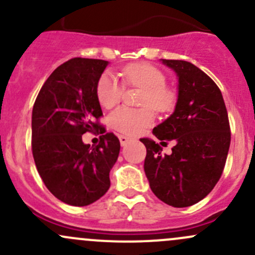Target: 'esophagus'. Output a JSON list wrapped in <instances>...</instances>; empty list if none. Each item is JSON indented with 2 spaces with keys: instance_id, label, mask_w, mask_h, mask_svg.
<instances>
[{
  "instance_id": "esophagus-1",
  "label": "esophagus",
  "mask_w": 255,
  "mask_h": 255,
  "mask_svg": "<svg viewBox=\"0 0 255 255\" xmlns=\"http://www.w3.org/2000/svg\"><path fill=\"white\" fill-rule=\"evenodd\" d=\"M119 139H120V142H121V146H125V145L130 140V139L126 135H120Z\"/></svg>"
}]
</instances>
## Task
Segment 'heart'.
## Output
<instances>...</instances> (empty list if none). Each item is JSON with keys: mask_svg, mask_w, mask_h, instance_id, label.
<instances>
[{"mask_svg": "<svg viewBox=\"0 0 255 255\" xmlns=\"http://www.w3.org/2000/svg\"><path fill=\"white\" fill-rule=\"evenodd\" d=\"M123 81L127 85L140 87L144 89L141 104L150 106L157 113H168L174 109L177 93L166 87V76L161 70L149 64H132L123 69ZM97 98L100 105L111 108L120 102L123 93V86L113 72L105 71L97 82ZM153 115L150 109H130L121 106L109 116L111 127L119 132L136 135L151 126Z\"/></svg>", "mask_w": 255, "mask_h": 255, "instance_id": "heart-1", "label": "heart"}]
</instances>
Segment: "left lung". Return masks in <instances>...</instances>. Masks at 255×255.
Returning <instances> with one entry per match:
<instances>
[{"mask_svg": "<svg viewBox=\"0 0 255 255\" xmlns=\"http://www.w3.org/2000/svg\"><path fill=\"white\" fill-rule=\"evenodd\" d=\"M175 72L178 98L174 111L153 128L159 144L174 140L170 155L149 138L144 170L152 192L177 208L200 202L222 175L231 133L222 92L208 75L185 60L161 59Z\"/></svg>", "mask_w": 255, "mask_h": 255, "instance_id": "8db88e82", "label": "left lung"}]
</instances>
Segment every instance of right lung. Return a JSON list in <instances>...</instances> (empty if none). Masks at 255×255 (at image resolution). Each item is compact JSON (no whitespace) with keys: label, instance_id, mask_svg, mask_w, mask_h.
Instances as JSON below:
<instances>
[{"label":"right lung","instance_id":"right-lung-1","mask_svg":"<svg viewBox=\"0 0 255 255\" xmlns=\"http://www.w3.org/2000/svg\"><path fill=\"white\" fill-rule=\"evenodd\" d=\"M109 61L74 58L47 78L32 109V155L47 189L70 206L96 202L110 187V170L120 153L113 133L97 146L82 141L98 129L103 115L97 82ZM104 133V132H103Z\"/></svg>","mask_w":255,"mask_h":255}]
</instances>
